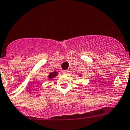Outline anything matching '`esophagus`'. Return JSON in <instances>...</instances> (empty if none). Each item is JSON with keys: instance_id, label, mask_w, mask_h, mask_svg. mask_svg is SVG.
<instances>
[{"instance_id": "34e87169", "label": "esophagus", "mask_w": 130, "mask_h": 130, "mask_svg": "<svg viewBox=\"0 0 130 130\" xmlns=\"http://www.w3.org/2000/svg\"><path fill=\"white\" fill-rule=\"evenodd\" d=\"M69 72H70L69 70H64L63 71V74H65V75H67Z\"/></svg>"}]
</instances>
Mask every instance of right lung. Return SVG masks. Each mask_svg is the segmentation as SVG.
Returning <instances> with one entry per match:
<instances>
[{"instance_id":"obj_1","label":"right lung","mask_w":130,"mask_h":130,"mask_svg":"<svg viewBox=\"0 0 130 130\" xmlns=\"http://www.w3.org/2000/svg\"><path fill=\"white\" fill-rule=\"evenodd\" d=\"M56 74H57V73H56V72H53L50 73V75H49V78H50V79H51V78L55 77L56 75Z\"/></svg>"}]
</instances>
